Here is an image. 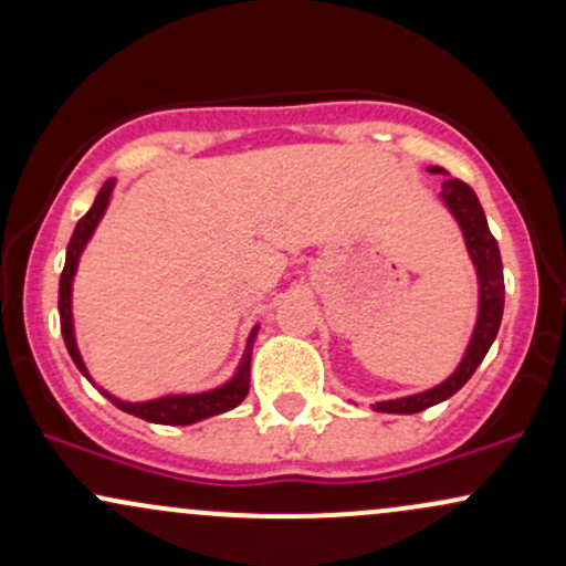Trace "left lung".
Instances as JSON below:
<instances>
[{
  "label": "left lung",
  "instance_id": "obj_1",
  "mask_svg": "<svg viewBox=\"0 0 566 566\" xmlns=\"http://www.w3.org/2000/svg\"><path fill=\"white\" fill-rule=\"evenodd\" d=\"M428 172L433 175H447L444 167H428ZM441 201L447 205V210L452 212V218L458 220L460 231H463L465 250H469L473 269H476L479 279V314L476 324H473V335L465 348L463 359L447 380H441L439 386L428 388V391L401 396V399H388L378 401L375 409L378 412H391V415H412L423 412V409L439 405V401L450 399L452 394H458L460 388L469 382V378L476 373V367L482 365V359L495 343L500 319H503V303H505V284H503V261H500V250L495 237H492L490 226H486V216L479 205V197L473 193V188L463 180L450 178L441 184Z\"/></svg>",
  "mask_w": 566,
  "mask_h": 566
}]
</instances>
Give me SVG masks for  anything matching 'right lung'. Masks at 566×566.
<instances>
[{"label": "right lung", "mask_w": 566, "mask_h": 566, "mask_svg": "<svg viewBox=\"0 0 566 566\" xmlns=\"http://www.w3.org/2000/svg\"><path fill=\"white\" fill-rule=\"evenodd\" d=\"M116 180L108 178L103 184L101 191L93 201L84 218L76 223L74 233H71V242L66 247V265H63V274H61V287H57V311H61V333L63 340H66V348L74 359V365L80 367V373L93 382L90 378L87 367H84V359L80 354V346H76V333H74V314H71V292H74V276L76 269H80V258L87 247L90 239L101 223V218L106 216L108 210V201H112ZM258 327H252L250 337H247V348L242 361H239L237 373H233L231 380H226L223 386L210 388V391H201V394H167L159 396V399H148V401H125L119 396L108 394L106 388H97L103 396H106L112 405H116L125 412L135 415V418L148 420V423H159V426H191L199 423V420L212 418V415L220 412H229L237 405H242L247 391H250V361H252V343H255ZM95 386V382H93Z\"/></svg>", "instance_id": "obj_1"}]
</instances>
